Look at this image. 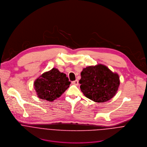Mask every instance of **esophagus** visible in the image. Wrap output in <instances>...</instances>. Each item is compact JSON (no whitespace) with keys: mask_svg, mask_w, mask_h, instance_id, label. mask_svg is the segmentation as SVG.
Wrapping results in <instances>:
<instances>
[{"mask_svg":"<svg viewBox=\"0 0 147 147\" xmlns=\"http://www.w3.org/2000/svg\"><path fill=\"white\" fill-rule=\"evenodd\" d=\"M72 83L74 85H76V86H78L79 84V82L78 80H74L73 82H72Z\"/></svg>","mask_w":147,"mask_h":147,"instance_id":"esophagus-1","label":"esophagus"}]
</instances>
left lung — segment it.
Masks as SVG:
<instances>
[{"label":"left lung","mask_w":147,"mask_h":147,"mask_svg":"<svg viewBox=\"0 0 147 147\" xmlns=\"http://www.w3.org/2000/svg\"><path fill=\"white\" fill-rule=\"evenodd\" d=\"M79 80L80 90L88 99L99 103L107 102L116 94L119 85L118 74L99 64L84 68Z\"/></svg>","instance_id":"left-lung-1"}]
</instances>
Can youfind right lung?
Returning a JSON list of instances; mask_svg holds the SVG:
<instances>
[{
  "mask_svg": "<svg viewBox=\"0 0 147 147\" xmlns=\"http://www.w3.org/2000/svg\"><path fill=\"white\" fill-rule=\"evenodd\" d=\"M70 84L71 82L65 74L53 68L38 78L34 82V86L40 98L53 101L60 96Z\"/></svg>",
  "mask_w": 147,
  "mask_h": 147,
  "instance_id": "add662e5",
  "label": "right lung"
}]
</instances>
